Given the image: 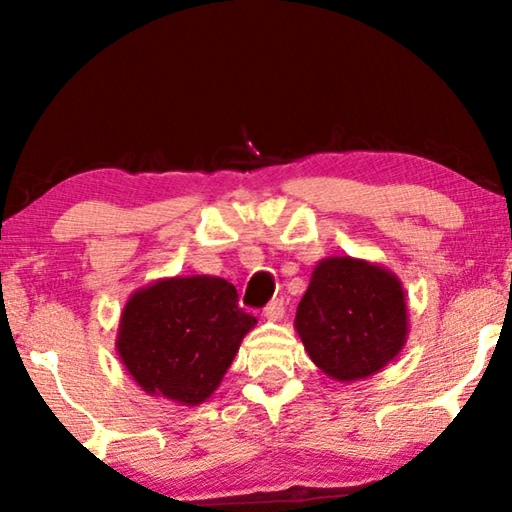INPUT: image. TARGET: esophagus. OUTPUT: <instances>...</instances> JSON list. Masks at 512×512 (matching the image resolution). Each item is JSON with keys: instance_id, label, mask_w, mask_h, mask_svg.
Listing matches in <instances>:
<instances>
[{"instance_id": "obj_1", "label": "esophagus", "mask_w": 512, "mask_h": 512, "mask_svg": "<svg viewBox=\"0 0 512 512\" xmlns=\"http://www.w3.org/2000/svg\"><path fill=\"white\" fill-rule=\"evenodd\" d=\"M284 316V302L282 300H273L264 307V318L266 320H280Z\"/></svg>"}]
</instances>
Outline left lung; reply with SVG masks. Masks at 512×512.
I'll use <instances>...</instances> for the list:
<instances>
[{"label":"left lung","mask_w":512,"mask_h":512,"mask_svg":"<svg viewBox=\"0 0 512 512\" xmlns=\"http://www.w3.org/2000/svg\"><path fill=\"white\" fill-rule=\"evenodd\" d=\"M293 327L327 377L350 384L377 375L409 336L400 277L350 255L320 259Z\"/></svg>","instance_id":"8db88e82"}]
</instances>
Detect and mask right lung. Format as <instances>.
Wrapping results in <instances>:
<instances>
[{
	"label": "right lung",
	"instance_id": "1",
	"mask_svg": "<svg viewBox=\"0 0 512 512\" xmlns=\"http://www.w3.org/2000/svg\"><path fill=\"white\" fill-rule=\"evenodd\" d=\"M257 318L214 275H176L137 289L124 305L117 354L146 395L183 406L210 397Z\"/></svg>",
	"mask_w": 512,
	"mask_h": 512
}]
</instances>
